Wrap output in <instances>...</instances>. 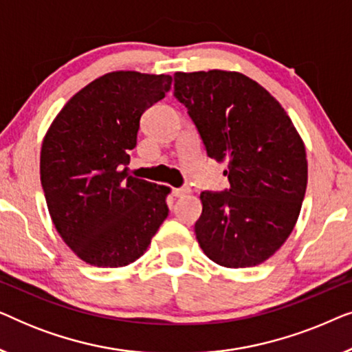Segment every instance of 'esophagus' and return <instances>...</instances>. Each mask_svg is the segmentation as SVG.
Segmentation results:
<instances>
[{
    "instance_id": "34e87169",
    "label": "esophagus",
    "mask_w": 352,
    "mask_h": 352,
    "mask_svg": "<svg viewBox=\"0 0 352 352\" xmlns=\"http://www.w3.org/2000/svg\"><path fill=\"white\" fill-rule=\"evenodd\" d=\"M171 192H173V195H175V197H182V195L187 194V189H182V187H181V189H173Z\"/></svg>"
}]
</instances>
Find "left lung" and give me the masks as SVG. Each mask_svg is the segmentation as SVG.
I'll list each match as a JSON object with an SVG mask.
<instances>
[{
    "mask_svg": "<svg viewBox=\"0 0 352 352\" xmlns=\"http://www.w3.org/2000/svg\"><path fill=\"white\" fill-rule=\"evenodd\" d=\"M210 158L228 163L229 189L204 190L195 235L211 261L250 267L272 256L295 228L307 184L306 151L282 105L237 72L175 74Z\"/></svg>",
    "mask_w": 352,
    "mask_h": 352,
    "instance_id": "obj_1",
    "label": "left lung"
}]
</instances>
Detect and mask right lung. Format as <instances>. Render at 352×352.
I'll return each instance as SVG.
<instances>
[{"instance_id":"1","label":"right lung","mask_w":352,"mask_h":352,"mask_svg":"<svg viewBox=\"0 0 352 352\" xmlns=\"http://www.w3.org/2000/svg\"><path fill=\"white\" fill-rule=\"evenodd\" d=\"M171 76L113 72L76 93L41 147L47 210L64 242L98 267L136 261L168 216L170 189L128 176L141 117Z\"/></svg>"}]
</instances>
